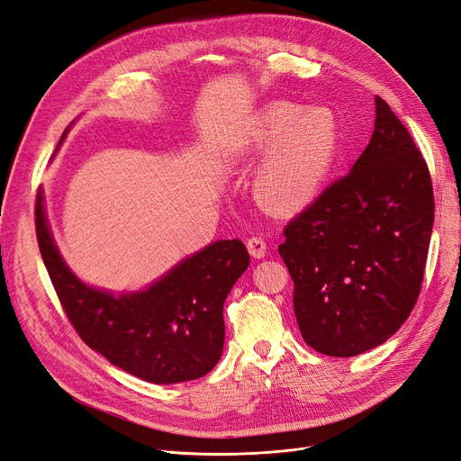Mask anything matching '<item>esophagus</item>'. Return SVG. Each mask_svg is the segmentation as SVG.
<instances>
[{
	"label": "esophagus",
	"mask_w": 461,
	"mask_h": 461,
	"mask_svg": "<svg viewBox=\"0 0 461 461\" xmlns=\"http://www.w3.org/2000/svg\"><path fill=\"white\" fill-rule=\"evenodd\" d=\"M248 249L253 257H257V259H261V257L267 255V242L265 238L261 236H251L248 238Z\"/></svg>",
	"instance_id": "34e87169"
}]
</instances>
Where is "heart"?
Wrapping results in <instances>:
<instances>
[{"label": "heart", "instance_id": "b5f03b06", "mask_svg": "<svg viewBox=\"0 0 461 461\" xmlns=\"http://www.w3.org/2000/svg\"><path fill=\"white\" fill-rule=\"evenodd\" d=\"M246 149L263 155L255 174V193L276 212L294 213L320 198L335 170L340 128L325 107L304 109L272 102L253 117Z\"/></svg>", "mask_w": 461, "mask_h": 461}]
</instances>
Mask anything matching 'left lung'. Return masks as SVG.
<instances>
[{
	"instance_id": "8db88e82",
	"label": "left lung",
	"mask_w": 461,
	"mask_h": 461,
	"mask_svg": "<svg viewBox=\"0 0 461 461\" xmlns=\"http://www.w3.org/2000/svg\"><path fill=\"white\" fill-rule=\"evenodd\" d=\"M375 132L344 177L293 217L278 248L316 352L352 357L388 340L418 301L435 200L426 160L380 96Z\"/></svg>"
}]
</instances>
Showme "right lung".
Masks as SVG:
<instances>
[{
	"instance_id": "1",
	"label": "right lung",
	"mask_w": 461,
	"mask_h": 461,
	"mask_svg": "<svg viewBox=\"0 0 461 461\" xmlns=\"http://www.w3.org/2000/svg\"><path fill=\"white\" fill-rule=\"evenodd\" d=\"M35 232L68 320L109 363L153 384L194 380L217 365L225 342L223 304L249 265L238 238L183 259L145 291L115 297L85 285L66 267L49 230L41 193L35 200Z\"/></svg>"
}]
</instances>
